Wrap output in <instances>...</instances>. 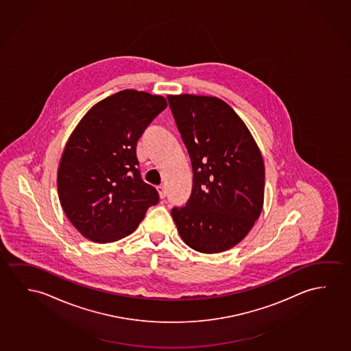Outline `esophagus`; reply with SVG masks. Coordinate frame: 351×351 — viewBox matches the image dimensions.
Instances as JSON below:
<instances>
[{"mask_svg": "<svg viewBox=\"0 0 351 351\" xmlns=\"http://www.w3.org/2000/svg\"><path fill=\"white\" fill-rule=\"evenodd\" d=\"M157 191L160 198H165V195H167V191H165V187H164V186H158Z\"/></svg>", "mask_w": 351, "mask_h": 351, "instance_id": "esophagus-1", "label": "esophagus"}]
</instances>
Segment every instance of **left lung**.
<instances>
[{
	"instance_id": "left-lung-1",
	"label": "left lung",
	"mask_w": 351,
	"mask_h": 351,
	"mask_svg": "<svg viewBox=\"0 0 351 351\" xmlns=\"http://www.w3.org/2000/svg\"><path fill=\"white\" fill-rule=\"evenodd\" d=\"M178 132L193 167L186 206L173 208L184 244L219 254L239 244L265 203V162L239 114L216 97L168 95Z\"/></svg>"
}]
</instances>
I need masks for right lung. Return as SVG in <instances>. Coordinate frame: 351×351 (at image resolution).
Wrapping results in <instances>:
<instances>
[{"mask_svg": "<svg viewBox=\"0 0 351 351\" xmlns=\"http://www.w3.org/2000/svg\"><path fill=\"white\" fill-rule=\"evenodd\" d=\"M162 95L125 89L97 102L67 140L58 168L61 208L80 233L97 244L137 228L158 192L136 169V143L167 107Z\"/></svg>", "mask_w": 351, "mask_h": 351, "instance_id": "right-lung-1", "label": "right lung"}]
</instances>
